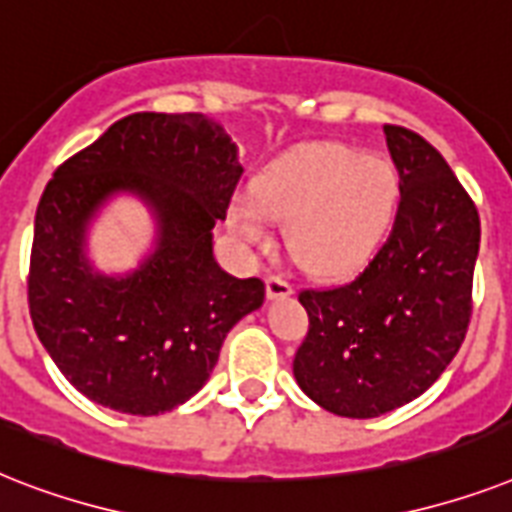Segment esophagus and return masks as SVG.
I'll list each match as a JSON object with an SVG mask.
<instances>
[{
    "instance_id": "1",
    "label": "esophagus",
    "mask_w": 512,
    "mask_h": 512,
    "mask_svg": "<svg viewBox=\"0 0 512 512\" xmlns=\"http://www.w3.org/2000/svg\"><path fill=\"white\" fill-rule=\"evenodd\" d=\"M293 293V285L282 275H269L267 277V296L269 298H288Z\"/></svg>"
}]
</instances>
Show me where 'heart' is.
Returning a JSON list of instances; mask_svg holds the SVG:
<instances>
[{
  "label": "heart",
  "instance_id": "heart-1",
  "mask_svg": "<svg viewBox=\"0 0 512 512\" xmlns=\"http://www.w3.org/2000/svg\"><path fill=\"white\" fill-rule=\"evenodd\" d=\"M399 203V174L383 155H359L335 142L293 147L253 179V200L227 208L232 235L269 245L272 219L288 222L298 264L341 275L372 256Z\"/></svg>",
  "mask_w": 512,
  "mask_h": 512
}]
</instances>
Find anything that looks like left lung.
Instances as JSON below:
<instances>
[{"label": "left lung", "instance_id": "1", "mask_svg": "<svg viewBox=\"0 0 512 512\" xmlns=\"http://www.w3.org/2000/svg\"><path fill=\"white\" fill-rule=\"evenodd\" d=\"M383 132L399 171L386 243L346 285L298 293L309 333L293 375L341 418H378L428 391L460 351L473 312L476 203L431 142L404 126Z\"/></svg>", "mask_w": 512, "mask_h": 512}]
</instances>
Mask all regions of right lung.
<instances>
[{"instance_id": "right-lung-1", "label": "right lung", "mask_w": 512, "mask_h": 512, "mask_svg": "<svg viewBox=\"0 0 512 512\" xmlns=\"http://www.w3.org/2000/svg\"><path fill=\"white\" fill-rule=\"evenodd\" d=\"M243 166L203 113H132L60 163L36 208L28 309L39 341L92 402L161 415L195 396L235 322L264 304L259 277L237 280L214 259ZM116 191L159 219L156 251L121 278L94 273L83 232Z\"/></svg>"}]
</instances>
